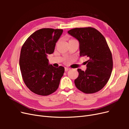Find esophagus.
<instances>
[{"mask_svg":"<svg viewBox=\"0 0 129 129\" xmlns=\"http://www.w3.org/2000/svg\"><path fill=\"white\" fill-rule=\"evenodd\" d=\"M64 69H65V71H69V70L70 69V68H67V67H65Z\"/></svg>","mask_w":129,"mask_h":129,"instance_id":"esophagus-1","label":"esophagus"}]
</instances>
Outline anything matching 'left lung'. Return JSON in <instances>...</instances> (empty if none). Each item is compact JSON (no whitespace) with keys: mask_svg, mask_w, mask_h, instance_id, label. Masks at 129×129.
<instances>
[{"mask_svg":"<svg viewBox=\"0 0 129 129\" xmlns=\"http://www.w3.org/2000/svg\"><path fill=\"white\" fill-rule=\"evenodd\" d=\"M68 33L79 40L80 56L88 58L86 71L77 69L79 76L74 81L76 88L85 93L100 91L110 79L113 67L112 54L106 40L91 27L75 28Z\"/></svg>","mask_w":129,"mask_h":129,"instance_id":"8db88e82","label":"left lung"}]
</instances>
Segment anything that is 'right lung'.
<instances>
[{
	"instance_id": "1",
	"label": "right lung",
	"mask_w": 129,
	"mask_h": 129,
	"mask_svg": "<svg viewBox=\"0 0 129 129\" xmlns=\"http://www.w3.org/2000/svg\"><path fill=\"white\" fill-rule=\"evenodd\" d=\"M62 29L42 28L27 38L21 49L19 65L22 79L31 91L47 96L55 92L64 72V68L49 64L47 58L52 54Z\"/></svg>"
}]
</instances>
